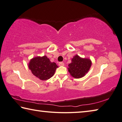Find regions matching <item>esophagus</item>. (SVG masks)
<instances>
[{"label":"esophagus","mask_w":122,"mask_h":122,"mask_svg":"<svg viewBox=\"0 0 122 122\" xmlns=\"http://www.w3.org/2000/svg\"><path fill=\"white\" fill-rule=\"evenodd\" d=\"M58 65L59 66H64V63H63V62H59Z\"/></svg>","instance_id":"esophagus-1"}]
</instances>
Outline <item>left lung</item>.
Instances as JSON below:
<instances>
[{
  "label": "left lung",
  "instance_id": "obj_1",
  "mask_svg": "<svg viewBox=\"0 0 122 122\" xmlns=\"http://www.w3.org/2000/svg\"><path fill=\"white\" fill-rule=\"evenodd\" d=\"M91 66V61L89 59H83L76 55L72 59V63L68 65V72L73 77L79 79L86 75Z\"/></svg>",
  "mask_w": 122,
  "mask_h": 122
}]
</instances>
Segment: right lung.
<instances>
[{"label": "right lung", "mask_w": 122, "mask_h": 122, "mask_svg": "<svg viewBox=\"0 0 122 122\" xmlns=\"http://www.w3.org/2000/svg\"><path fill=\"white\" fill-rule=\"evenodd\" d=\"M29 67L32 74L41 80H47L55 74L58 66L55 63H51L47 56L36 57L30 61Z\"/></svg>", "instance_id": "obj_1"}]
</instances>
